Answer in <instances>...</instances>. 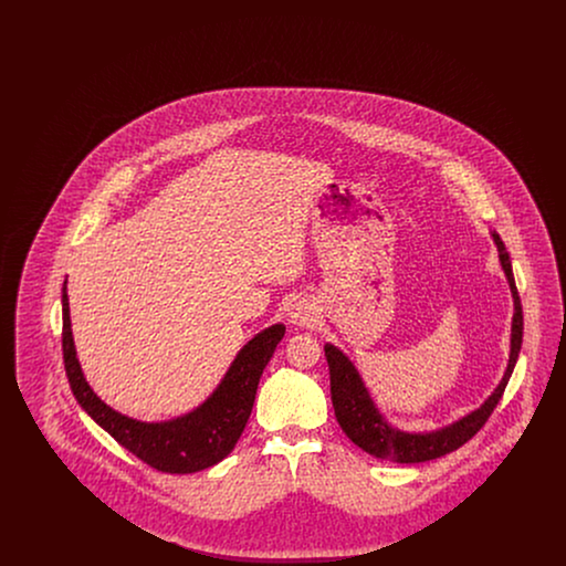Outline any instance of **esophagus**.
Wrapping results in <instances>:
<instances>
[{
    "label": "esophagus",
    "mask_w": 566,
    "mask_h": 566,
    "mask_svg": "<svg viewBox=\"0 0 566 566\" xmlns=\"http://www.w3.org/2000/svg\"><path fill=\"white\" fill-rule=\"evenodd\" d=\"M289 318L298 326H310L316 321V310L307 298H295L289 307Z\"/></svg>",
    "instance_id": "1"
}]
</instances>
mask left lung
<instances>
[{"label": "left lung", "mask_w": 566, "mask_h": 566, "mask_svg": "<svg viewBox=\"0 0 566 566\" xmlns=\"http://www.w3.org/2000/svg\"><path fill=\"white\" fill-rule=\"evenodd\" d=\"M492 240L499 248V261L501 268L507 275L510 289L513 296V321H512V350H510V363L505 369V376L501 384L494 388V392L485 399L482 407L467 413L450 427L437 429L429 432H407L390 427L384 416L377 411L374 399L369 397V390L363 384V377L358 376L356 367L352 365L350 358L335 348L333 344L324 346V356L328 363L331 374V401L335 409V418L342 427V431L350 437L352 441L365 450L371 457L381 460H392L401 464L411 462H424L432 458L446 457L450 452L464 446L475 432L480 431L494 411V407L501 401L505 386L510 381L517 360V354L522 348V331H524V318H522V303L515 289L513 280L512 261L510 252L505 250V243L499 238V233H492Z\"/></svg>", "instance_id": "1"}]
</instances>
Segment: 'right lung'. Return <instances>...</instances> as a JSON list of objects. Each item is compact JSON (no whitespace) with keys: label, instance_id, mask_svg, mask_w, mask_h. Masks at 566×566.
I'll list each match as a JSON object with an SVG mask.
<instances>
[{"label":"right lung","instance_id":"obj_1","mask_svg":"<svg viewBox=\"0 0 566 566\" xmlns=\"http://www.w3.org/2000/svg\"><path fill=\"white\" fill-rule=\"evenodd\" d=\"M63 363L82 409L123 448L163 473H195L212 467L235 448L250 418L259 379L286 326L273 324L238 352L214 392L189 413L165 422H139L104 403L84 379L76 358L67 289L63 284Z\"/></svg>","mask_w":566,"mask_h":566}]
</instances>
